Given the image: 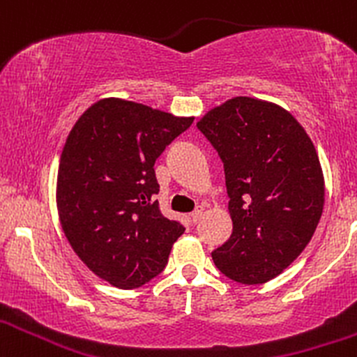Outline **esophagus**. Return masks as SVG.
<instances>
[{"label": "esophagus", "instance_id": "34e87169", "mask_svg": "<svg viewBox=\"0 0 357 357\" xmlns=\"http://www.w3.org/2000/svg\"><path fill=\"white\" fill-rule=\"evenodd\" d=\"M202 215H204V207H197V209H195L190 214V221L194 222V224H197L200 221V218H202Z\"/></svg>", "mask_w": 357, "mask_h": 357}]
</instances>
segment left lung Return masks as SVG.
<instances>
[{
    "mask_svg": "<svg viewBox=\"0 0 357 357\" xmlns=\"http://www.w3.org/2000/svg\"><path fill=\"white\" fill-rule=\"evenodd\" d=\"M197 128L222 160L232 221L212 259L234 282H270L305 250L322 215L314 143L282 106L244 96L215 106Z\"/></svg>",
    "mask_w": 357,
    "mask_h": 357,
    "instance_id": "left-lung-1",
    "label": "left lung"
}]
</instances>
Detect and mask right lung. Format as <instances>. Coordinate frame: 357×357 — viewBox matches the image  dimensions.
Segmentation results:
<instances>
[{
    "label": "right lung",
    "instance_id": "right-lung-1",
    "mask_svg": "<svg viewBox=\"0 0 357 357\" xmlns=\"http://www.w3.org/2000/svg\"><path fill=\"white\" fill-rule=\"evenodd\" d=\"M194 118L107 98L77 119L57 175L60 224L92 273L138 288L162 273L185 227L158 209L155 160Z\"/></svg>",
    "mask_w": 357,
    "mask_h": 357
}]
</instances>
